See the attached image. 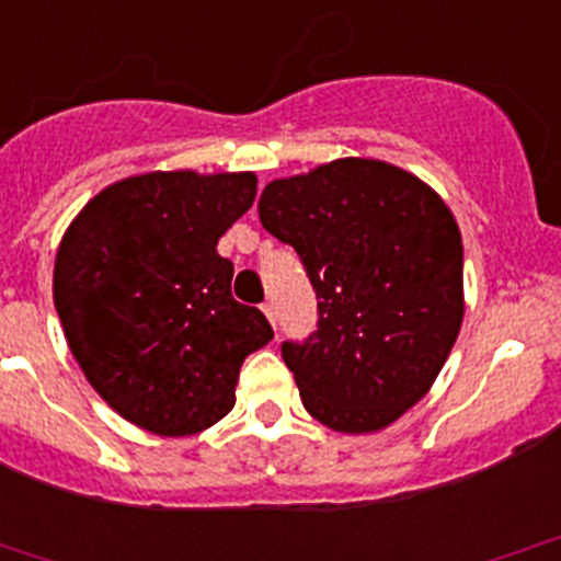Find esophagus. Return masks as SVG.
Listing matches in <instances>:
<instances>
[{
	"label": "esophagus",
	"instance_id": "34e87169",
	"mask_svg": "<svg viewBox=\"0 0 561 561\" xmlns=\"http://www.w3.org/2000/svg\"><path fill=\"white\" fill-rule=\"evenodd\" d=\"M263 314L268 317L271 325L276 328V304H274V301H265V304H263Z\"/></svg>",
	"mask_w": 561,
	"mask_h": 561
}]
</instances>
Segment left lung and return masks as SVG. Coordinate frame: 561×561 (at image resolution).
<instances>
[{
  "label": "left lung",
  "mask_w": 561,
  "mask_h": 561,
  "mask_svg": "<svg viewBox=\"0 0 561 561\" xmlns=\"http://www.w3.org/2000/svg\"><path fill=\"white\" fill-rule=\"evenodd\" d=\"M257 211L317 293V331L282 344L309 415L344 434L399 421L461 331L463 247L450 208L417 175L344 157L265 184Z\"/></svg>",
  "instance_id": "8db88e82"
}]
</instances>
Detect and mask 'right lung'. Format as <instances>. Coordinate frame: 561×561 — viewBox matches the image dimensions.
<instances>
[{"label":"right lung","mask_w":561,"mask_h":561,"mask_svg":"<svg viewBox=\"0 0 561 561\" xmlns=\"http://www.w3.org/2000/svg\"><path fill=\"white\" fill-rule=\"evenodd\" d=\"M254 195V173L129 175L61 236L56 312L89 386L124 421L190 437L233 410L241 364L274 339L233 298V263L217 252Z\"/></svg>","instance_id":"right-lung-1"}]
</instances>
